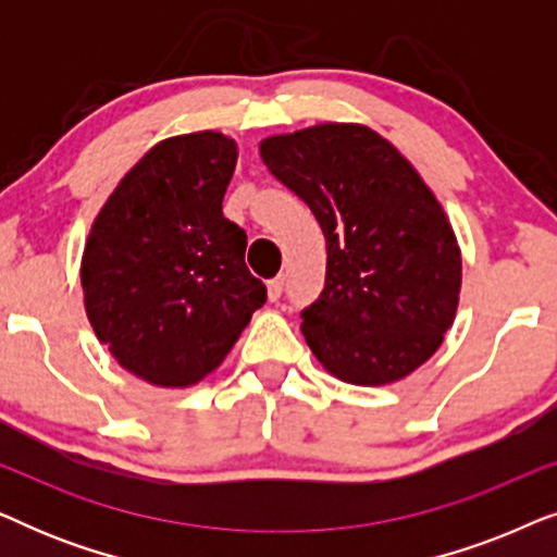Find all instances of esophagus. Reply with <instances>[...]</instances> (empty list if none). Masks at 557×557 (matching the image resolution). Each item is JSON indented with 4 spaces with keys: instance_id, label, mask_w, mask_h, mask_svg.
I'll return each instance as SVG.
<instances>
[{
    "instance_id": "esophagus-1",
    "label": "esophagus",
    "mask_w": 557,
    "mask_h": 557,
    "mask_svg": "<svg viewBox=\"0 0 557 557\" xmlns=\"http://www.w3.org/2000/svg\"><path fill=\"white\" fill-rule=\"evenodd\" d=\"M281 294H284V276H276L269 281V299L278 301Z\"/></svg>"
}]
</instances>
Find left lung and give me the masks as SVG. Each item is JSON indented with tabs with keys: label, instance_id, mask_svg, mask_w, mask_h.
<instances>
[{
	"label": "left lung",
	"instance_id": "left-lung-1",
	"mask_svg": "<svg viewBox=\"0 0 557 557\" xmlns=\"http://www.w3.org/2000/svg\"><path fill=\"white\" fill-rule=\"evenodd\" d=\"M261 157L314 212L326 276L301 311L317 360L352 385L406 377L436 352L461 288V253L436 197L368 126L271 136Z\"/></svg>",
	"mask_w": 557,
	"mask_h": 557
}]
</instances>
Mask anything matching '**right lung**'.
Listing matches in <instances>:
<instances>
[{"label":"right lung","mask_w":557,"mask_h":557,"mask_svg":"<svg viewBox=\"0 0 557 557\" xmlns=\"http://www.w3.org/2000/svg\"><path fill=\"white\" fill-rule=\"evenodd\" d=\"M235 144L218 132L157 144L98 212L83 253L96 337L134 375L187 387L225 360L265 286L246 231L223 215Z\"/></svg>","instance_id":"1"}]
</instances>
